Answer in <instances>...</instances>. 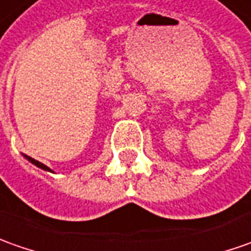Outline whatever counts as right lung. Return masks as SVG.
Returning a JSON list of instances; mask_svg holds the SVG:
<instances>
[{
	"mask_svg": "<svg viewBox=\"0 0 251 251\" xmlns=\"http://www.w3.org/2000/svg\"><path fill=\"white\" fill-rule=\"evenodd\" d=\"M23 157H25V158H26V160H27V161H30L31 164H34V165H36V167H39V168L44 169V171H48V172H52V171H51V169L48 168L47 165H44V164H41V162H40V161L34 160V158H31V157H29V155H26V154H23Z\"/></svg>",
	"mask_w": 251,
	"mask_h": 251,
	"instance_id": "1",
	"label": "right lung"
}]
</instances>
